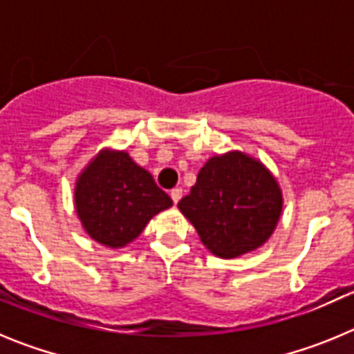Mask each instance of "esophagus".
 Instances as JSON below:
<instances>
[{"mask_svg": "<svg viewBox=\"0 0 354 354\" xmlns=\"http://www.w3.org/2000/svg\"><path fill=\"white\" fill-rule=\"evenodd\" d=\"M170 196H171V200H174V204H177V202L180 200V196H183V189L175 187V189H171L170 192Z\"/></svg>", "mask_w": 354, "mask_h": 354, "instance_id": "esophagus-1", "label": "esophagus"}]
</instances>
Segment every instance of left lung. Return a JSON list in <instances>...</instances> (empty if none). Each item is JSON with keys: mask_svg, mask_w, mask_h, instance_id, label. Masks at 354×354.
<instances>
[{"mask_svg": "<svg viewBox=\"0 0 354 354\" xmlns=\"http://www.w3.org/2000/svg\"><path fill=\"white\" fill-rule=\"evenodd\" d=\"M177 207L212 255L236 259L270 239L282 216L283 195L261 159L228 150L205 162Z\"/></svg>", "mask_w": 354, "mask_h": 354, "instance_id": "8db88e82", "label": "left lung"}]
</instances>
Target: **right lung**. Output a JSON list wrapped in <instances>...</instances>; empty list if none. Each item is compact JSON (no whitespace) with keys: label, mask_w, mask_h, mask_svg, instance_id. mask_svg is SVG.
Instances as JSON below:
<instances>
[{"label":"right lung","mask_w":354,"mask_h":354,"mask_svg":"<svg viewBox=\"0 0 354 354\" xmlns=\"http://www.w3.org/2000/svg\"><path fill=\"white\" fill-rule=\"evenodd\" d=\"M171 204L154 177L126 150H99L74 186V207L84 232L113 250L133 243L147 223Z\"/></svg>","instance_id":"obj_1"}]
</instances>
